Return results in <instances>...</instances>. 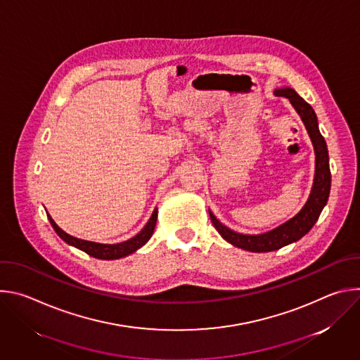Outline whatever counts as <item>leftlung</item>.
<instances>
[{
    "label": "left lung",
    "mask_w": 360,
    "mask_h": 360,
    "mask_svg": "<svg viewBox=\"0 0 360 360\" xmlns=\"http://www.w3.org/2000/svg\"><path fill=\"white\" fill-rule=\"evenodd\" d=\"M275 94L278 96H285L290 101V104L295 107L307 132H309V136L314 142L315 153H316L315 182H314L311 196L304 203L302 211L296 217H293L290 221L262 235H242V233L233 232L225 225H222L210 212L212 225L221 233V236L229 243H232L233 246H238L249 252H271L299 240L316 224L323 207L328 202L329 192H330V168H329L328 146H326L325 138L319 132L318 118L314 108L307 104L302 96H299L296 91L292 88H281V89H276Z\"/></svg>",
    "instance_id": "obj_1"
}]
</instances>
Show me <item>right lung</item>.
I'll return each mask as SVG.
<instances>
[{"mask_svg": "<svg viewBox=\"0 0 360 360\" xmlns=\"http://www.w3.org/2000/svg\"><path fill=\"white\" fill-rule=\"evenodd\" d=\"M157 217H158V211L155 210L150 217V219L148 221V224L145 225V228L134 238H131L129 240H125V242H121V243H115V245H102V243H95V242H89V240H82V239H78V238H74L68 233H65L63 229H60L57 226V224L53 221V218H51L48 215V219L51 222V225H53L54 231L70 245L84 250L85 253L94 256V258H98V259H107V261H111V259H120V258H124V256L135 252L136 249H139L141 246H143L149 238L152 236L153 233V229H155V225H157Z\"/></svg>", "mask_w": 360, "mask_h": 360, "instance_id": "right-lung-1", "label": "right lung"}]
</instances>
